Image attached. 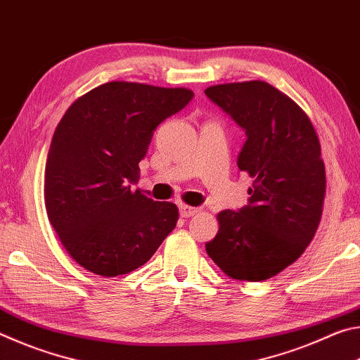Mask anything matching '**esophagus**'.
Segmentation results:
<instances>
[{
    "mask_svg": "<svg viewBox=\"0 0 360 360\" xmlns=\"http://www.w3.org/2000/svg\"><path fill=\"white\" fill-rule=\"evenodd\" d=\"M179 212L182 217H192L200 212V208H195V206H187V205H181L179 206Z\"/></svg>",
    "mask_w": 360,
    "mask_h": 360,
    "instance_id": "obj_1",
    "label": "esophagus"
}]
</instances>
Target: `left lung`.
<instances>
[{"label":"left lung","instance_id":"left-lung-1","mask_svg":"<svg viewBox=\"0 0 360 360\" xmlns=\"http://www.w3.org/2000/svg\"><path fill=\"white\" fill-rule=\"evenodd\" d=\"M205 95L246 133L240 172L254 178L248 205L219 212L206 252L240 281H264L300 257L318 230L326 195L321 146L308 115L262 81L212 85Z\"/></svg>","mask_w":360,"mask_h":360}]
</instances>
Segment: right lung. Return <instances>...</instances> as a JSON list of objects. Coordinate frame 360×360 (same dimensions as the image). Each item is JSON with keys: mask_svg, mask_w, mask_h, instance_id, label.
<instances>
[{"mask_svg": "<svg viewBox=\"0 0 360 360\" xmlns=\"http://www.w3.org/2000/svg\"><path fill=\"white\" fill-rule=\"evenodd\" d=\"M192 98L187 89L108 82L60 120L46 162V210L85 270L100 276L136 270L176 227V205L154 202L131 186L157 127Z\"/></svg>", "mask_w": 360, "mask_h": 360, "instance_id": "1", "label": "right lung"}]
</instances>
